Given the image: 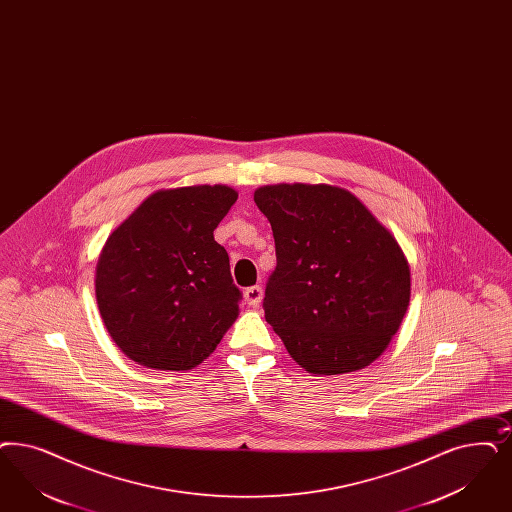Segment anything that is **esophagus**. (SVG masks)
Segmentation results:
<instances>
[{
    "label": "esophagus",
    "mask_w": 512,
    "mask_h": 512,
    "mask_svg": "<svg viewBox=\"0 0 512 512\" xmlns=\"http://www.w3.org/2000/svg\"><path fill=\"white\" fill-rule=\"evenodd\" d=\"M244 299H246L249 306H259L261 300H263V287L259 285H253V287H247L246 293H244Z\"/></svg>",
    "instance_id": "34e87169"
}]
</instances>
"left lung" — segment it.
<instances>
[{"instance_id": "obj_1", "label": "left lung", "mask_w": 512, "mask_h": 512, "mask_svg": "<svg viewBox=\"0 0 512 512\" xmlns=\"http://www.w3.org/2000/svg\"><path fill=\"white\" fill-rule=\"evenodd\" d=\"M278 265L265 319L314 376L369 367L399 331L410 302L405 251L348 189L276 183L255 191Z\"/></svg>"}]
</instances>
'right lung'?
Wrapping results in <instances>:
<instances>
[{
    "instance_id": "1",
    "label": "right lung",
    "mask_w": 512,
    "mask_h": 512,
    "mask_svg": "<svg viewBox=\"0 0 512 512\" xmlns=\"http://www.w3.org/2000/svg\"><path fill=\"white\" fill-rule=\"evenodd\" d=\"M238 191L191 185L149 194L107 236L94 293L107 333L141 367L191 371L240 314V289L213 230Z\"/></svg>"
}]
</instances>
